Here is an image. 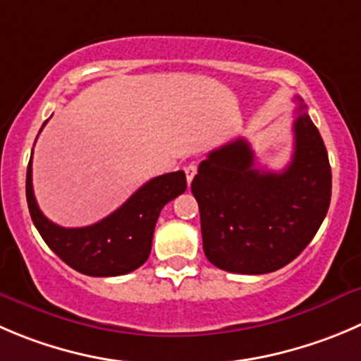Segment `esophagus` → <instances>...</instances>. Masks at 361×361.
<instances>
[{"instance_id":"esophagus-1","label":"esophagus","mask_w":361,"mask_h":361,"mask_svg":"<svg viewBox=\"0 0 361 361\" xmlns=\"http://www.w3.org/2000/svg\"><path fill=\"white\" fill-rule=\"evenodd\" d=\"M197 170L198 166L195 163H190L186 168H184V171H186V178H188V184H191V180H193V177L197 175Z\"/></svg>"}]
</instances>
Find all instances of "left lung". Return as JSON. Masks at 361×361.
<instances>
[{
	"label": "left lung",
	"mask_w": 361,
	"mask_h": 361,
	"mask_svg": "<svg viewBox=\"0 0 361 361\" xmlns=\"http://www.w3.org/2000/svg\"><path fill=\"white\" fill-rule=\"evenodd\" d=\"M293 161L283 171L255 166L245 138L212 150L191 191L209 262L228 273L264 274L293 262L317 234L331 200L324 142L300 97Z\"/></svg>",
	"instance_id": "8db88e82"
}]
</instances>
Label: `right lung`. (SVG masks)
<instances>
[{"mask_svg":"<svg viewBox=\"0 0 361 361\" xmlns=\"http://www.w3.org/2000/svg\"><path fill=\"white\" fill-rule=\"evenodd\" d=\"M186 188V173L183 170L159 175L150 178L126 204L101 221L81 228H65L49 221L37 205L32 159L26 171V200L33 225L46 245L67 266L88 276H120L145 264L161 209L183 195Z\"/></svg>","mask_w":361,"mask_h":361,"instance_id":"1","label":"right lung"}]
</instances>
